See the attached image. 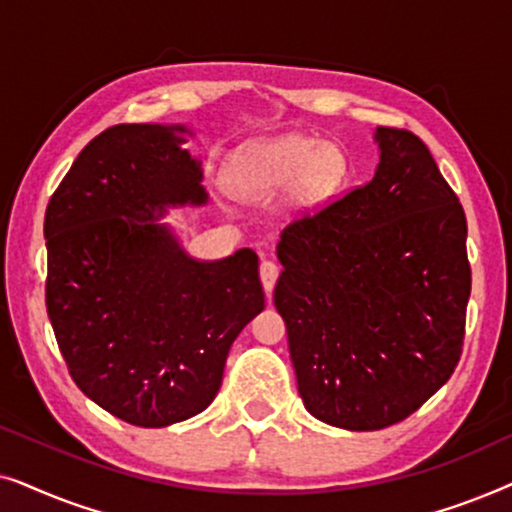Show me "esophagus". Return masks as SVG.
I'll return each mask as SVG.
<instances>
[{"mask_svg": "<svg viewBox=\"0 0 512 512\" xmlns=\"http://www.w3.org/2000/svg\"><path fill=\"white\" fill-rule=\"evenodd\" d=\"M279 265L275 263V261H263L261 263V282H263V289L265 291H272L275 289V284H277V277H279Z\"/></svg>", "mask_w": 512, "mask_h": 512, "instance_id": "obj_1", "label": "esophagus"}]
</instances>
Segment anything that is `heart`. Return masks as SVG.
Here are the masks:
<instances>
[{"label": "heart", "instance_id": "b5f03b06", "mask_svg": "<svg viewBox=\"0 0 512 512\" xmlns=\"http://www.w3.org/2000/svg\"><path fill=\"white\" fill-rule=\"evenodd\" d=\"M347 158L338 146L305 135L254 142L230 160L228 181L242 195H265L296 184L307 198H326L345 184Z\"/></svg>", "mask_w": 512, "mask_h": 512}]
</instances>
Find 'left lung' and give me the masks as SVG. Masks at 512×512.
I'll list each match as a JSON object with an SVG mask.
<instances>
[{"label": "left lung", "instance_id": "8db88e82", "mask_svg": "<svg viewBox=\"0 0 512 512\" xmlns=\"http://www.w3.org/2000/svg\"><path fill=\"white\" fill-rule=\"evenodd\" d=\"M375 139V177L293 221L277 247L298 394L349 431L403 422L450 380L471 296L457 193L410 130Z\"/></svg>", "mask_w": 512, "mask_h": 512}]
</instances>
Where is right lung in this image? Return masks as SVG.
<instances>
[{"instance_id": "add662e5", "label": "right lung", "mask_w": 512, "mask_h": 512, "mask_svg": "<svg viewBox=\"0 0 512 512\" xmlns=\"http://www.w3.org/2000/svg\"><path fill=\"white\" fill-rule=\"evenodd\" d=\"M181 125H111L83 146L46 207V312L90 401L156 429L214 401L230 345L265 307L258 256L193 261L158 216L202 205Z\"/></svg>"}]
</instances>
